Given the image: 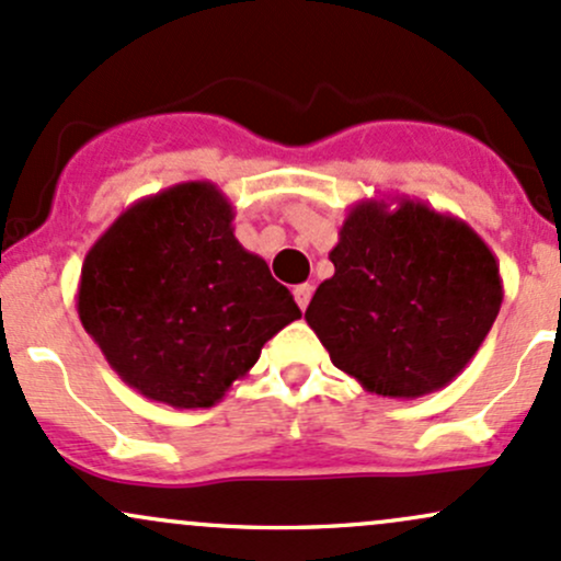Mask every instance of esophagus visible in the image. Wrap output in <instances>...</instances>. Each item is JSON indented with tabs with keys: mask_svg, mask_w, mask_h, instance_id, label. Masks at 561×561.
Listing matches in <instances>:
<instances>
[{
	"mask_svg": "<svg viewBox=\"0 0 561 561\" xmlns=\"http://www.w3.org/2000/svg\"><path fill=\"white\" fill-rule=\"evenodd\" d=\"M294 299H297L299 310H307V305H310V299H312L310 283H299V286H294Z\"/></svg>",
	"mask_w": 561,
	"mask_h": 561,
	"instance_id": "obj_1",
	"label": "esophagus"
}]
</instances>
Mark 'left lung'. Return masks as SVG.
<instances>
[{
	"label": "left lung",
	"instance_id": "obj_1",
	"mask_svg": "<svg viewBox=\"0 0 561 561\" xmlns=\"http://www.w3.org/2000/svg\"><path fill=\"white\" fill-rule=\"evenodd\" d=\"M329 256L333 275L305 320L331 363L381 398L448 387L499 318L495 254L463 219L421 201L355 204Z\"/></svg>",
	"mask_w": 561,
	"mask_h": 561
}]
</instances>
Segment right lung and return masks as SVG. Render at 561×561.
I'll list each match as a JSON object with an SVG mask.
<instances>
[{
    "instance_id": "add662e5",
    "label": "right lung",
    "mask_w": 561,
    "mask_h": 561,
    "mask_svg": "<svg viewBox=\"0 0 561 561\" xmlns=\"http://www.w3.org/2000/svg\"><path fill=\"white\" fill-rule=\"evenodd\" d=\"M232 217L214 182H180L131 204L87 251L79 320L142 398L211 408L301 318Z\"/></svg>"
}]
</instances>
